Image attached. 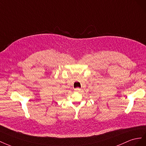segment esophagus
Instances as JSON below:
<instances>
[{"mask_svg":"<svg viewBox=\"0 0 146 146\" xmlns=\"http://www.w3.org/2000/svg\"><path fill=\"white\" fill-rule=\"evenodd\" d=\"M81 89L80 88H79V87H77V88H76V89H74V91H76V92H80V91H81Z\"/></svg>","mask_w":146,"mask_h":146,"instance_id":"obj_1","label":"esophagus"}]
</instances>
